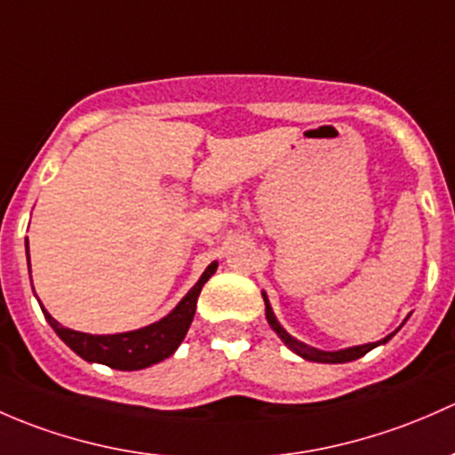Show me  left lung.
Returning a JSON list of instances; mask_svg holds the SVG:
<instances>
[{"instance_id": "left-lung-1", "label": "left lung", "mask_w": 455, "mask_h": 455, "mask_svg": "<svg viewBox=\"0 0 455 455\" xmlns=\"http://www.w3.org/2000/svg\"><path fill=\"white\" fill-rule=\"evenodd\" d=\"M262 298H265V315H267V322H269L271 329L275 331V335L280 337V339L284 341V346L287 348H291L293 353L299 355L302 359H307V362H317V363H346V362H355V359L363 357V355L370 353L372 348H377V346L386 344V341H390L392 337L396 335V329L395 332H390L387 337H383V339L374 341V344H363V346H353V348H344V350H317V348H311V346H307L304 341H298L296 337L289 335L287 331L280 326V322L275 320L274 311H271V304L269 299H267V293H262Z\"/></svg>"}]
</instances>
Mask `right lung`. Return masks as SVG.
Segmentation results:
<instances>
[{"mask_svg":"<svg viewBox=\"0 0 455 455\" xmlns=\"http://www.w3.org/2000/svg\"><path fill=\"white\" fill-rule=\"evenodd\" d=\"M28 267H30V254H28ZM217 260L210 262L208 269L201 274V278L196 280L195 287L181 298V302L177 304L166 317H162L156 324H148L138 331L116 332V335H89V332H78L60 326L44 307H41V311H44L45 320L52 326L56 335H59L78 357L85 359V362L105 363V366L116 370H142L153 366V363L164 362V359L171 357V355L180 348L186 332H188L190 324H193L196 298H199L201 289L208 283L210 275L217 271Z\"/></svg>","mask_w":455,"mask_h":455,"instance_id":"obj_1","label":"right lung"}]
</instances>
